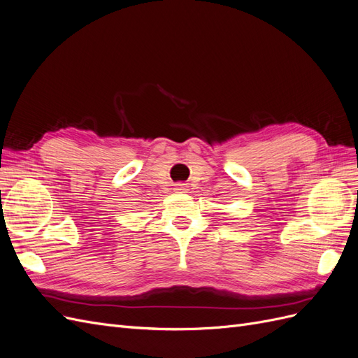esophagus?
I'll return each mask as SVG.
<instances>
[{
    "label": "esophagus",
    "mask_w": 358,
    "mask_h": 358,
    "mask_svg": "<svg viewBox=\"0 0 358 358\" xmlns=\"http://www.w3.org/2000/svg\"><path fill=\"white\" fill-rule=\"evenodd\" d=\"M175 191H178V192H187L188 191V185H187V183H176Z\"/></svg>",
    "instance_id": "obj_1"
}]
</instances>
